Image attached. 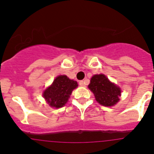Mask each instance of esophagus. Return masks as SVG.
Listing matches in <instances>:
<instances>
[{
	"instance_id": "34e87169",
	"label": "esophagus",
	"mask_w": 154,
	"mask_h": 154,
	"mask_svg": "<svg viewBox=\"0 0 154 154\" xmlns=\"http://www.w3.org/2000/svg\"><path fill=\"white\" fill-rule=\"evenodd\" d=\"M79 84L80 86H82V87L85 86V82H84L83 81H79Z\"/></svg>"
}]
</instances>
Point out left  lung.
Masks as SVG:
<instances>
[{
	"instance_id": "8db88e82",
	"label": "left lung",
	"mask_w": 154,
	"mask_h": 154,
	"mask_svg": "<svg viewBox=\"0 0 154 154\" xmlns=\"http://www.w3.org/2000/svg\"><path fill=\"white\" fill-rule=\"evenodd\" d=\"M89 89L94 93L96 100L105 106H112L119 102L121 90L103 74L95 75L90 80Z\"/></svg>"
}]
</instances>
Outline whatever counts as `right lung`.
Listing matches in <instances>:
<instances>
[{"mask_svg": "<svg viewBox=\"0 0 154 154\" xmlns=\"http://www.w3.org/2000/svg\"><path fill=\"white\" fill-rule=\"evenodd\" d=\"M77 86V82L69 79L66 75H59L44 91L43 96L50 106L60 108L67 103L72 90Z\"/></svg>", "mask_w": 154, "mask_h": 154, "instance_id": "obj_1", "label": "right lung"}]
</instances>
